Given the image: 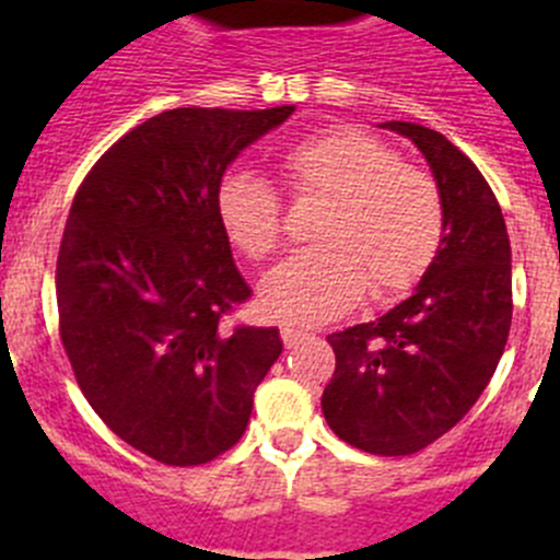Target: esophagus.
<instances>
[{
  "label": "esophagus",
  "instance_id": "34e87169",
  "mask_svg": "<svg viewBox=\"0 0 560 560\" xmlns=\"http://www.w3.org/2000/svg\"><path fill=\"white\" fill-rule=\"evenodd\" d=\"M306 336H308V332L298 330V327H290V325L281 327V341H284L287 349H295L298 343H301Z\"/></svg>",
  "mask_w": 560,
  "mask_h": 560
}]
</instances>
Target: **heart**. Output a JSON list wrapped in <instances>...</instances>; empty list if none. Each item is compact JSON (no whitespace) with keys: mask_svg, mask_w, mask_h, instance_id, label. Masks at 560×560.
Returning <instances> with one entry per match:
<instances>
[{"mask_svg":"<svg viewBox=\"0 0 560 560\" xmlns=\"http://www.w3.org/2000/svg\"><path fill=\"white\" fill-rule=\"evenodd\" d=\"M295 197L325 200L314 248L276 265L259 284V308L287 325H322L360 301L409 292L436 259L444 202L436 180L398 162L389 145L354 127H332L292 145L279 162ZM224 238L248 259L281 241V200L273 186L233 171L217 186Z\"/></svg>","mask_w":560,"mask_h":560,"instance_id":"heart-1","label":"heart"}]
</instances>
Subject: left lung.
Segmentation results:
<instances>
[{
    "mask_svg": "<svg viewBox=\"0 0 560 560\" xmlns=\"http://www.w3.org/2000/svg\"><path fill=\"white\" fill-rule=\"evenodd\" d=\"M382 129L425 156L444 202V238L415 292L376 322L327 336L336 371L322 415L341 442L411 455L455 428L488 387L512 325V248L488 180L442 132Z\"/></svg>",
    "mask_w": 560,
    "mask_h": 560,
    "instance_id": "8db88e82",
    "label": "left lung"
}]
</instances>
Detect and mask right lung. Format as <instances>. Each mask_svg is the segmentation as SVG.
I'll return each mask as SVG.
<instances>
[{
	"instance_id": "right-lung-1",
	"label": "right lung",
	"mask_w": 560,
	"mask_h": 560,
	"mask_svg": "<svg viewBox=\"0 0 560 560\" xmlns=\"http://www.w3.org/2000/svg\"><path fill=\"white\" fill-rule=\"evenodd\" d=\"M295 105L175 107L100 156L56 259L61 343L92 409L129 447L200 466L244 436L276 327L222 316L252 290L217 219V186Z\"/></svg>"
}]
</instances>
